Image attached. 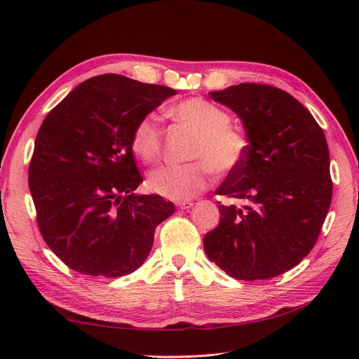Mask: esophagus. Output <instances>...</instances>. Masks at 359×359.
I'll use <instances>...</instances> for the list:
<instances>
[{
    "instance_id": "34e87169",
    "label": "esophagus",
    "mask_w": 359,
    "mask_h": 359,
    "mask_svg": "<svg viewBox=\"0 0 359 359\" xmlns=\"http://www.w3.org/2000/svg\"><path fill=\"white\" fill-rule=\"evenodd\" d=\"M177 207L181 208V210H189V208L194 207V203H191V201H184V203H178Z\"/></svg>"
}]
</instances>
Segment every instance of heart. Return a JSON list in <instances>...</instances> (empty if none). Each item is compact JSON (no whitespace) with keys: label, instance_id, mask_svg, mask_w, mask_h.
Returning a JSON list of instances; mask_svg holds the SVG:
<instances>
[{"label":"heart","instance_id":"1","mask_svg":"<svg viewBox=\"0 0 359 359\" xmlns=\"http://www.w3.org/2000/svg\"><path fill=\"white\" fill-rule=\"evenodd\" d=\"M172 116L196 133L184 165H163L147 178L154 194L173 201H190L204 191L216 173H230L245 160L248 140L241 130L230 126L229 112L201 97L180 102L172 108ZM161 128L155 116L138 121L133 134V151L140 160L152 164L161 155Z\"/></svg>","mask_w":359,"mask_h":359}]
</instances>
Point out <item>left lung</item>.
<instances>
[{
	"label": "left lung",
	"instance_id": "left-lung-1",
	"mask_svg": "<svg viewBox=\"0 0 359 359\" xmlns=\"http://www.w3.org/2000/svg\"><path fill=\"white\" fill-rule=\"evenodd\" d=\"M210 97L238 114L248 151L216 190L245 205H219V225L204 238L205 255L239 280L280 276L309 255L329 212L325 133L299 100L276 86L239 83Z\"/></svg>",
	"mask_w": 359,
	"mask_h": 359
}]
</instances>
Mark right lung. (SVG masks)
I'll use <instances>...</instances> for the list:
<instances>
[{"label":"right lung","mask_w":359,"mask_h":359,"mask_svg":"<svg viewBox=\"0 0 359 359\" xmlns=\"http://www.w3.org/2000/svg\"><path fill=\"white\" fill-rule=\"evenodd\" d=\"M177 91L120 74L77 85L42 121L29 187L43 241L67 266L121 277L149 256L156 225L175 205L138 195L133 154L137 123Z\"/></svg>","instance_id":"add662e5"}]
</instances>
